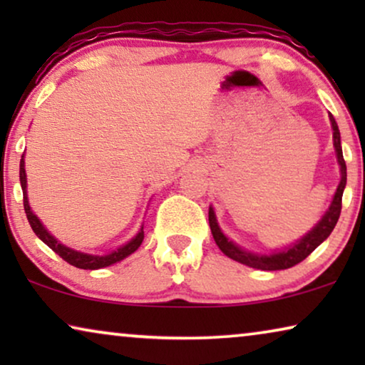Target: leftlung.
Listing matches in <instances>:
<instances>
[{"instance_id": "obj_1", "label": "left lung", "mask_w": 365, "mask_h": 365, "mask_svg": "<svg viewBox=\"0 0 365 365\" xmlns=\"http://www.w3.org/2000/svg\"><path fill=\"white\" fill-rule=\"evenodd\" d=\"M329 119H331V126L334 131L332 138H334V148H336V154H337V163L339 166H341V182H339L337 191L334 194V199L331 206L327 209V212L324 214L321 221H319L316 226L306 234V236L299 239L297 242L291 244V246L284 249V251H277L272 254H256V252L246 251V249L237 246L236 242H232L231 239L221 231V227H219L214 209L209 207V226H211L212 237L219 246V249H221L227 257H231L234 261L241 264H246L249 267L261 269V271H281V269H289L304 261V259H306L309 254L319 246V244H322L329 237V234H331L332 229L336 227L339 216H341L342 192L347 182V168L342 156L341 133H339L337 123L332 114L329 116Z\"/></svg>"}]
</instances>
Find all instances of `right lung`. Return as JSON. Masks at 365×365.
Returning a JSON list of instances; mask_svg holds the SVG:
<instances>
[{"label": "right lung", "mask_w": 365, "mask_h": 365, "mask_svg": "<svg viewBox=\"0 0 365 365\" xmlns=\"http://www.w3.org/2000/svg\"><path fill=\"white\" fill-rule=\"evenodd\" d=\"M23 158L24 156H21V161H19V181H21L23 206H24V212H26L29 226H31L34 234H36V236L41 239V241L46 244L48 247H51L53 251L56 252L59 257H63L68 264H71V266L78 267V269H89V271H94V269L108 267V266H111V264H116L119 261H123L124 257H128L129 254H133L139 246H141V242L144 239L143 227L139 229V232L128 244H124V246L116 249V251L104 254V256H94V254L74 251V249L66 247L64 244L59 242L58 239L54 237L53 234L43 226V222L39 221L36 214H34L31 211V207H29L28 194H26V171H24V159Z\"/></svg>", "instance_id": "obj_1"}]
</instances>
